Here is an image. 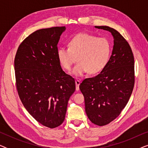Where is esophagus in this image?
<instances>
[{
	"instance_id": "esophagus-1",
	"label": "esophagus",
	"mask_w": 148,
	"mask_h": 148,
	"mask_svg": "<svg viewBox=\"0 0 148 148\" xmlns=\"http://www.w3.org/2000/svg\"><path fill=\"white\" fill-rule=\"evenodd\" d=\"M81 84L80 81L79 80H76L75 81V85H76V90L78 91L79 90V85Z\"/></svg>"
}]
</instances>
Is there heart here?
I'll use <instances>...</instances> for the list:
<instances>
[{
    "label": "heart",
    "mask_w": 148,
    "mask_h": 148,
    "mask_svg": "<svg viewBox=\"0 0 148 148\" xmlns=\"http://www.w3.org/2000/svg\"><path fill=\"white\" fill-rule=\"evenodd\" d=\"M110 50V42L106 38L81 33L71 39L68 48H58L57 56L66 70L71 68L77 58L78 62L71 73L80 77L88 71L92 74L100 72L108 62Z\"/></svg>",
    "instance_id": "heart-1"
}]
</instances>
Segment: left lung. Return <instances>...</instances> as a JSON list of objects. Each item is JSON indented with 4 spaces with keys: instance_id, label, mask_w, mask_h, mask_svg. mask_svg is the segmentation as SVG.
Listing matches in <instances>:
<instances>
[{
    "instance_id": "left-lung-1",
    "label": "left lung",
    "mask_w": 148,
    "mask_h": 148,
    "mask_svg": "<svg viewBox=\"0 0 148 148\" xmlns=\"http://www.w3.org/2000/svg\"><path fill=\"white\" fill-rule=\"evenodd\" d=\"M95 27L112 34V54L100 73L84 79L79 89L89 119L104 126L119 116L130 98L135 83L134 57L128 42L116 29L108 26Z\"/></svg>"
}]
</instances>
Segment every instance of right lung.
Listing matches in <instances>:
<instances>
[{
    "label": "right lung",
    "mask_w": 148,
    "mask_h": 148,
    "mask_svg": "<svg viewBox=\"0 0 148 148\" xmlns=\"http://www.w3.org/2000/svg\"><path fill=\"white\" fill-rule=\"evenodd\" d=\"M65 27L40 29L25 38L14 65L18 94L27 112L49 128L63 123L75 79L62 71L57 44Z\"/></svg>",
    "instance_id": "1"
}]
</instances>
